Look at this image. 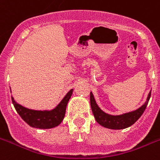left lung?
Instances as JSON below:
<instances>
[{
	"mask_svg": "<svg viewBox=\"0 0 160 160\" xmlns=\"http://www.w3.org/2000/svg\"><path fill=\"white\" fill-rule=\"evenodd\" d=\"M150 95H151V91L149 93L146 102L140 108L133 112H127V113L118 115V116H112V115H109V114L105 113L104 112H102L96 103L93 93L91 92H90V105H91V109L93 116L98 124H100L101 126L106 127V128H109V129H125V128L133 125L136 121L141 118L146 108V106L150 100Z\"/></svg>",
	"mask_w": 160,
	"mask_h": 160,
	"instance_id": "1",
	"label": "left lung"
}]
</instances>
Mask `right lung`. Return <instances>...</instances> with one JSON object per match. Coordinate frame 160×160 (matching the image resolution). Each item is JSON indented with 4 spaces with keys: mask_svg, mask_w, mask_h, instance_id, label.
Here are the masks:
<instances>
[{
    "mask_svg": "<svg viewBox=\"0 0 160 160\" xmlns=\"http://www.w3.org/2000/svg\"><path fill=\"white\" fill-rule=\"evenodd\" d=\"M73 89H71L59 104L50 111H36L23 107L17 103L11 97L12 102L16 112L27 124L32 127L40 129H49L58 127L63 120L67 109V105L71 98Z\"/></svg>",
    "mask_w": 160,
    "mask_h": 160,
    "instance_id": "add662e5",
    "label": "right lung"
}]
</instances>
